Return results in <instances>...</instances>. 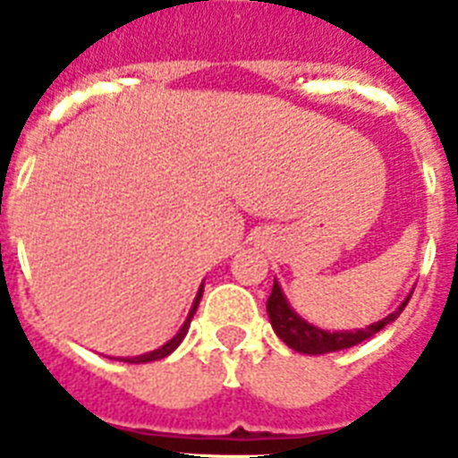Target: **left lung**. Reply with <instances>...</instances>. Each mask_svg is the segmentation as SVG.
I'll use <instances>...</instances> for the list:
<instances>
[{
  "instance_id": "8db88e82",
  "label": "left lung",
  "mask_w": 458,
  "mask_h": 458,
  "mask_svg": "<svg viewBox=\"0 0 458 458\" xmlns=\"http://www.w3.org/2000/svg\"><path fill=\"white\" fill-rule=\"evenodd\" d=\"M408 301H411V295H408L406 301L396 307L392 314H387V317L380 318V321L371 323V326H367L365 330H355V333L353 330L327 333V330H321V327L307 323L305 318H301L293 310H291L289 301H286L282 289H279L277 279H275L273 293H270L268 302H266V310H268L270 326H273L275 335H277V337L289 346V349L305 355H323V353H335V351H342V349H351V346H355V344L374 337V335L380 333L383 327L390 326L392 321H396V317L402 314L403 307L408 305Z\"/></svg>"
}]
</instances>
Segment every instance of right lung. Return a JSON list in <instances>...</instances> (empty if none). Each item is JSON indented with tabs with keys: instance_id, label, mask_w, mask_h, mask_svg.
<instances>
[{
	"instance_id": "add662e5",
	"label": "right lung",
	"mask_w": 458,
	"mask_h": 458,
	"mask_svg": "<svg viewBox=\"0 0 458 458\" xmlns=\"http://www.w3.org/2000/svg\"><path fill=\"white\" fill-rule=\"evenodd\" d=\"M201 293H204V284H201L199 291H197V298H194V302H192V310H190L188 318H185V323H183V326H181V330L176 335H174V337L169 339V342L165 344V346H160V349L151 351V353L135 355V358H121V360H123V362H131V365H140V362H153V360L167 358V355L172 353V351L179 349V344L183 342V337H185V335H188V327H190V321H192V317H194V311H197V307H199Z\"/></svg>"
}]
</instances>
